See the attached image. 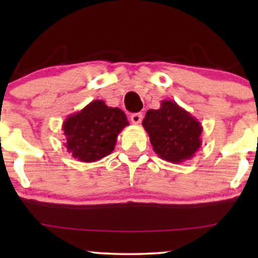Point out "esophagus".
Masks as SVG:
<instances>
[{
    "instance_id": "obj_1",
    "label": "esophagus",
    "mask_w": 258,
    "mask_h": 258,
    "mask_svg": "<svg viewBox=\"0 0 258 258\" xmlns=\"http://www.w3.org/2000/svg\"><path fill=\"white\" fill-rule=\"evenodd\" d=\"M142 119H143V114L142 112H136V114L131 115V121L133 123H136V125L141 123Z\"/></svg>"
}]
</instances>
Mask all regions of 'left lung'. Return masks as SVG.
Listing matches in <instances>:
<instances>
[{"instance_id":"left-lung-1","label":"left lung","mask_w":258,"mask_h":258,"mask_svg":"<svg viewBox=\"0 0 258 258\" xmlns=\"http://www.w3.org/2000/svg\"><path fill=\"white\" fill-rule=\"evenodd\" d=\"M154 152L172 164L191 159L201 147L203 126L190 112L173 100H161L159 109H150L143 119Z\"/></svg>"}]
</instances>
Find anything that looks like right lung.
Listing matches in <instances>:
<instances>
[{"mask_svg": "<svg viewBox=\"0 0 258 258\" xmlns=\"http://www.w3.org/2000/svg\"><path fill=\"white\" fill-rule=\"evenodd\" d=\"M128 125L121 109L108 106L104 100H93L65 119L61 126L64 146L79 161H98L114 150L117 136Z\"/></svg>", "mask_w": 258, "mask_h": 258, "instance_id": "add662e5", "label": "right lung"}]
</instances>
